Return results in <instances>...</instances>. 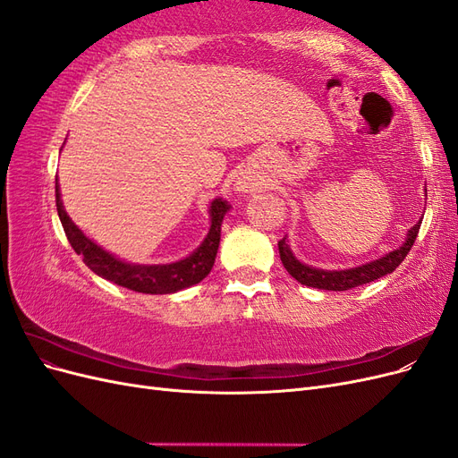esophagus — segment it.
<instances>
[{
  "instance_id": "esophagus-1",
  "label": "esophagus",
  "mask_w": 458,
  "mask_h": 458,
  "mask_svg": "<svg viewBox=\"0 0 458 458\" xmlns=\"http://www.w3.org/2000/svg\"><path fill=\"white\" fill-rule=\"evenodd\" d=\"M239 189H241V191H248V183H246V182H241V183H239Z\"/></svg>"
}]
</instances>
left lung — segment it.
<instances>
[{"mask_svg": "<svg viewBox=\"0 0 458 458\" xmlns=\"http://www.w3.org/2000/svg\"><path fill=\"white\" fill-rule=\"evenodd\" d=\"M420 224H422V217L419 219L417 225H412L407 231L405 241L401 242V246L395 248V250L384 254L378 259L363 263V266H357V267H350V269L328 271V269L306 266V263H301L293 254V248H290L286 237L283 241H279V254H281V261H283L284 269L293 275L298 283L311 286V288H318V290H335V293H342V290H350L355 286L372 283V281L380 279V276H386L392 271H395L401 266V261H403L405 256L409 254L414 241H417Z\"/></svg>", "mask_w": 458, "mask_h": 458, "instance_id": "obj_1", "label": "left lung"}]
</instances>
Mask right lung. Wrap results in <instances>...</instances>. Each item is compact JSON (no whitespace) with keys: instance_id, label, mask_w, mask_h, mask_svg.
Segmentation results:
<instances>
[{"instance_id":"1","label":"right lung","mask_w":458,"mask_h":458,"mask_svg":"<svg viewBox=\"0 0 458 458\" xmlns=\"http://www.w3.org/2000/svg\"><path fill=\"white\" fill-rule=\"evenodd\" d=\"M55 200H57V212L66 233L68 242L72 244L74 252L84 258L86 266L103 279L114 283L118 286L135 290L143 294H174L179 290L199 284L208 273L212 271L216 254L221 239V224L229 212V204L224 199H214L208 208L210 214V231L206 239L200 242L195 252H191L187 258L172 261V263H157V266H147V263H130L116 258L114 254L106 252L89 237H86L71 216L66 214L59 182L55 183Z\"/></svg>"}]
</instances>
